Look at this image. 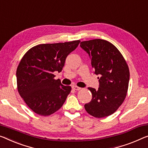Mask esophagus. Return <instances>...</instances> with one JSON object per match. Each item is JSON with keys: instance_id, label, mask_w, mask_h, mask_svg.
Returning <instances> with one entry per match:
<instances>
[{"instance_id": "34e87169", "label": "esophagus", "mask_w": 148, "mask_h": 148, "mask_svg": "<svg viewBox=\"0 0 148 148\" xmlns=\"http://www.w3.org/2000/svg\"><path fill=\"white\" fill-rule=\"evenodd\" d=\"M72 89H73L74 90H76V91H78V90H80L81 89V88L76 86H73L72 87Z\"/></svg>"}]
</instances>
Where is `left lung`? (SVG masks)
<instances>
[{"label":"left lung","mask_w":148,"mask_h":148,"mask_svg":"<svg viewBox=\"0 0 148 148\" xmlns=\"http://www.w3.org/2000/svg\"><path fill=\"white\" fill-rule=\"evenodd\" d=\"M80 47L89 55L94 73L100 76L98 90L88 88L92 98L84 105L85 110L98 118L108 116L118 110L126 96L128 66L118 48L104 40L81 42Z\"/></svg>","instance_id":"left-lung-1"}]
</instances>
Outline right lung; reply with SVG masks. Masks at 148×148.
<instances>
[{
    "mask_svg": "<svg viewBox=\"0 0 148 148\" xmlns=\"http://www.w3.org/2000/svg\"><path fill=\"white\" fill-rule=\"evenodd\" d=\"M80 40L43 44L34 46L24 55L16 70L18 93L33 112L49 116L62 106L71 86L54 80V72H60L68 55Z\"/></svg>",
    "mask_w": 148,
    "mask_h": 148,
    "instance_id": "obj_1",
    "label": "right lung"
}]
</instances>
